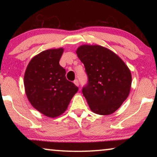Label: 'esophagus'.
I'll return each mask as SVG.
<instances>
[{
    "label": "esophagus",
    "instance_id": "obj_1",
    "mask_svg": "<svg viewBox=\"0 0 157 157\" xmlns=\"http://www.w3.org/2000/svg\"><path fill=\"white\" fill-rule=\"evenodd\" d=\"M74 83L75 85H76L77 86H78V85H79V81H78V79H75V80L74 81Z\"/></svg>",
    "mask_w": 157,
    "mask_h": 157
}]
</instances>
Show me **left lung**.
Listing matches in <instances>:
<instances>
[{
  "label": "left lung",
  "instance_id": "1",
  "mask_svg": "<svg viewBox=\"0 0 157 157\" xmlns=\"http://www.w3.org/2000/svg\"><path fill=\"white\" fill-rule=\"evenodd\" d=\"M76 53L88 76L82 93L91 110L100 115L113 113L129 94L132 74L127 66L116 53L100 46L83 45Z\"/></svg>",
  "mask_w": 157,
  "mask_h": 157
}]
</instances>
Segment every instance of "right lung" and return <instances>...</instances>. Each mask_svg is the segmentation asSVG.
<instances>
[{
    "label": "right lung",
    "instance_id": "obj_1",
    "mask_svg": "<svg viewBox=\"0 0 157 157\" xmlns=\"http://www.w3.org/2000/svg\"><path fill=\"white\" fill-rule=\"evenodd\" d=\"M63 49H49L29 62L24 75L25 94L38 111L54 118L66 110L78 88L66 78L59 61Z\"/></svg>",
    "mask_w": 157,
    "mask_h": 157
}]
</instances>
